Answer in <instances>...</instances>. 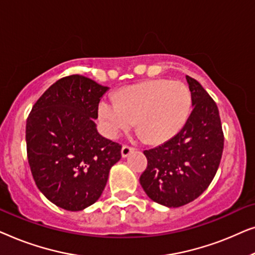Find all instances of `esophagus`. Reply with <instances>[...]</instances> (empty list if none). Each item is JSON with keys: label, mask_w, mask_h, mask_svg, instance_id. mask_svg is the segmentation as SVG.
Instances as JSON below:
<instances>
[{"label": "esophagus", "mask_w": 255, "mask_h": 255, "mask_svg": "<svg viewBox=\"0 0 255 255\" xmlns=\"http://www.w3.org/2000/svg\"><path fill=\"white\" fill-rule=\"evenodd\" d=\"M134 148H132V147H130V146H127V145H124L123 147H122V151H121V154H122V156H123V158H127V156H128L130 155V153L133 151Z\"/></svg>", "instance_id": "34e87169"}]
</instances>
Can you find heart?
<instances>
[{"instance_id":"1","label":"heart","mask_w":255,"mask_h":255,"mask_svg":"<svg viewBox=\"0 0 255 255\" xmlns=\"http://www.w3.org/2000/svg\"><path fill=\"white\" fill-rule=\"evenodd\" d=\"M193 96L181 81L149 80L122 89L117 95L104 96L97 107L103 130L116 138L133 124L152 144L173 138L189 117Z\"/></svg>"}]
</instances>
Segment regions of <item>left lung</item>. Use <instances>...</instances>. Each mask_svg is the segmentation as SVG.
I'll return each mask as SVG.
<instances>
[{"mask_svg":"<svg viewBox=\"0 0 255 255\" xmlns=\"http://www.w3.org/2000/svg\"><path fill=\"white\" fill-rule=\"evenodd\" d=\"M193 111L179 133L162 145L144 151L147 168L140 184L156 203L177 208L197 198L217 172L224 147L219 111L201 83L186 76Z\"/></svg>","mask_w":255,"mask_h":255,"instance_id":"1","label":"left lung"}]
</instances>
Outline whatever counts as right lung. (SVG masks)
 Masks as SVG:
<instances>
[{
	"label": "right lung",
	"instance_id": "obj_1",
	"mask_svg": "<svg viewBox=\"0 0 255 255\" xmlns=\"http://www.w3.org/2000/svg\"><path fill=\"white\" fill-rule=\"evenodd\" d=\"M109 88L82 75L53 83L26 121L27 160L44 196L59 208L80 211L95 203L122 146L97 132V107Z\"/></svg>",
	"mask_w": 255,
	"mask_h": 255
}]
</instances>
